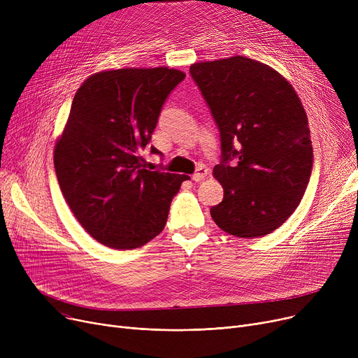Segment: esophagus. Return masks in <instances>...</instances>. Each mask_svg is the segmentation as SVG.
Instances as JSON below:
<instances>
[{"mask_svg":"<svg viewBox=\"0 0 358 358\" xmlns=\"http://www.w3.org/2000/svg\"><path fill=\"white\" fill-rule=\"evenodd\" d=\"M206 176H208V169H206L203 165L201 166H199L197 169H196V173L193 174V181H196V182H200L201 180H204L206 178Z\"/></svg>","mask_w":358,"mask_h":358,"instance_id":"34e87169","label":"esophagus"}]
</instances>
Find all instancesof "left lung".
Returning a JSON list of instances; mask_svg holds the SVG:
<instances>
[{"mask_svg":"<svg viewBox=\"0 0 358 358\" xmlns=\"http://www.w3.org/2000/svg\"><path fill=\"white\" fill-rule=\"evenodd\" d=\"M192 78L220 135L213 176L223 200L210 215L238 238L271 234L296 210L313 168L310 129L294 88L245 56L200 62Z\"/></svg>","mask_w":358,"mask_h":358,"instance_id":"1","label":"left lung"}]
</instances>
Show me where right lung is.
<instances>
[{
    "instance_id": "1",
    "label": "right lung",
    "mask_w": 358,
    "mask_h": 358,
    "mask_svg": "<svg viewBox=\"0 0 358 358\" xmlns=\"http://www.w3.org/2000/svg\"><path fill=\"white\" fill-rule=\"evenodd\" d=\"M185 78L177 69H116L77 91L53 164L62 194L83 228L116 250L145 245L164 229L189 176L145 168L164 103ZM150 154L161 155L155 146Z\"/></svg>"
}]
</instances>
